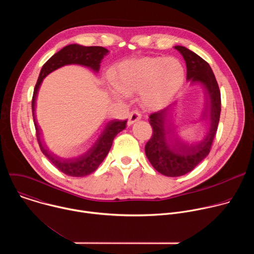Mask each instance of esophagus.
I'll use <instances>...</instances> for the list:
<instances>
[{
	"instance_id": "34e87169",
	"label": "esophagus",
	"mask_w": 254,
	"mask_h": 254,
	"mask_svg": "<svg viewBox=\"0 0 254 254\" xmlns=\"http://www.w3.org/2000/svg\"><path fill=\"white\" fill-rule=\"evenodd\" d=\"M140 118H141V117H140V115H139L138 112H135V111L131 112V113L128 115V122H127L128 126H131V125H133L134 123L138 122V121L140 120Z\"/></svg>"
}]
</instances>
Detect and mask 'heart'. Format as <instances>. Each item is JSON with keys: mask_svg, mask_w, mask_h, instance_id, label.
<instances>
[{"mask_svg": "<svg viewBox=\"0 0 254 254\" xmlns=\"http://www.w3.org/2000/svg\"><path fill=\"white\" fill-rule=\"evenodd\" d=\"M113 84L120 93L140 92L143 105L151 111L164 108L182 86L185 78L183 65L175 58L144 57L122 62L113 70Z\"/></svg>", "mask_w": 254, "mask_h": 254, "instance_id": "obj_1", "label": "heart"}]
</instances>
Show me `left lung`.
Wrapping results in <instances>:
<instances>
[{
  "instance_id": "obj_1",
  "label": "left lung",
  "mask_w": 254,
  "mask_h": 254,
  "mask_svg": "<svg viewBox=\"0 0 254 254\" xmlns=\"http://www.w3.org/2000/svg\"><path fill=\"white\" fill-rule=\"evenodd\" d=\"M183 56L187 67V81L200 85L204 92V107L199 123L206 132L201 139L189 140L178 130L175 112L178 101L150 116L153 135L144 147L152 166L167 177H179L191 172L209 154L221 113L219 86L210 65L199 55L184 46H174Z\"/></svg>"
}]
</instances>
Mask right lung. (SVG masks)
Here are the masks:
<instances>
[{"instance_id": "add662e5", "label": "right lung", "mask_w": 254, "mask_h": 254, "mask_svg": "<svg viewBox=\"0 0 254 254\" xmlns=\"http://www.w3.org/2000/svg\"><path fill=\"white\" fill-rule=\"evenodd\" d=\"M108 50L100 46H82L79 44H70L55 53L42 67L40 74L35 85L32 98V113L36 128V134L39 142L40 149L45 157L62 173L72 177H84L93 173L98 166L103 162L110 152L116 135L126 128L127 121L113 120L107 122L100 133L91 146L81 155L72 158H62L54 154L47 147L42 138L43 132L36 120V100L43 79L54 70L69 64H78L90 68L95 73L100 69L102 59L107 55Z\"/></svg>"}]
</instances>
